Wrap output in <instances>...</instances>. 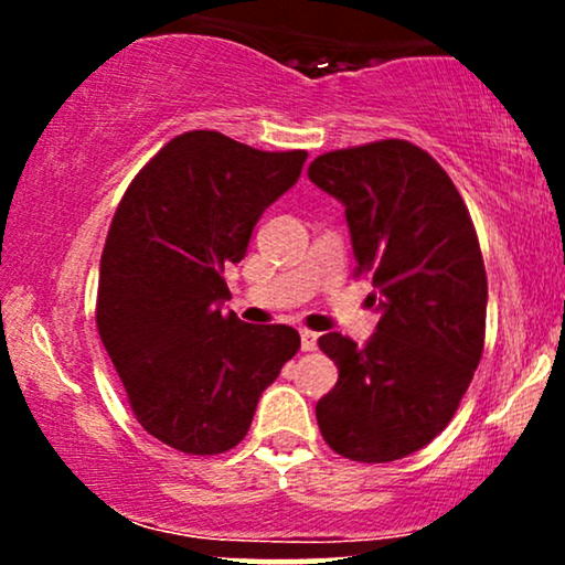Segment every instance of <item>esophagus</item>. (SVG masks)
<instances>
[{
  "mask_svg": "<svg viewBox=\"0 0 565 565\" xmlns=\"http://www.w3.org/2000/svg\"><path fill=\"white\" fill-rule=\"evenodd\" d=\"M300 345H302V350H316V345H319V334L308 332V329H302V332H300Z\"/></svg>",
  "mask_w": 565,
  "mask_h": 565,
  "instance_id": "esophagus-1",
  "label": "esophagus"
}]
</instances>
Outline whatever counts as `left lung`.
Wrapping results in <instances>:
<instances>
[{"label": "left lung", "mask_w": 565, "mask_h": 565, "mask_svg": "<svg viewBox=\"0 0 565 565\" xmlns=\"http://www.w3.org/2000/svg\"><path fill=\"white\" fill-rule=\"evenodd\" d=\"M310 183L345 206L377 332H329L337 385L316 404L321 436L353 462H393L451 423L483 353L489 284L468 206L423 148L380 140L323 153Z\"/></svg>", "instance_id": "obj_1"}]
</instances>
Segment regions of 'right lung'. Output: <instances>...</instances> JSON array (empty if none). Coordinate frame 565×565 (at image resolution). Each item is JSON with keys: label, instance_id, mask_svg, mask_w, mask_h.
Segmentation results:
<instances>
[{"label": "right lung", "instance_id": "obj_1", "mask_svg": "<svg viewBox=\"0 0 565 565\" xmlns=\"http://www.w3.org/2000/svg\"><path fill=\"white\" fill-rule=\"evenodd\" d=\"M305 151L268 153L212 129L172 138L116 206L100 257L97 332L138 423L185 454H223L300 334L223 313V270L300 178Z\"/></svg>", "mask_w": 565, "mask_h": 565}]
</instances>
